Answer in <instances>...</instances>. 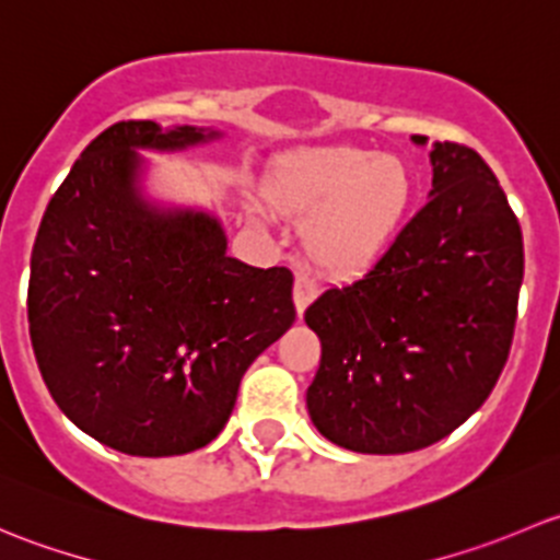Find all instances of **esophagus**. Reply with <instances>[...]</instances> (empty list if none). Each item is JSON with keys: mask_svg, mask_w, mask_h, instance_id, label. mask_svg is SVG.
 Returning a JSON list of instances; mask_svg holds the SVG:
<instances>
[{"mask_svg": "<svg viewBox=\"0 0 560 560\" xmlns=\"http://www.w3.org/2000/svg\"><path fill=\"white\" fill-rule=\"evenodd\" d=\"M314 295H316V281L308 273H298L295 276V308H298V314L306 312V306L314 301Z\"/></svg>", "mask_w": 560, "mask_h": 560, "instance_id": "34e87169", "label": "esophagus"}]
</instances>
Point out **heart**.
<instances>
[{
    "mask_svg": "<svg viewBox=\"0 0 560 560\" xmlns=\"http://www.w3.org/2000/svg\"><path fill=\"white\" fill-rule=\"evenodd\" d=\"M265 191L279 211L312 213L303 248L319 268L347 273L393 241L409 206L411 175L398 156L319 145L279 160Z\"/></svg>",
    "mask_w": 560,
    "mask_h": 560,
    "instance_id": "1",
    "label": "heart"
}]
</instances>
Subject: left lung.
Here are the masks:
<instances>
[{"label": "left lung", "instance_id": "8db88e82", "mask_svg": "<svg viewBox=\"0 0 560 560\" xmlns=\"http://www.w3.org/2000/svg\"><path fill=\"white\" fill-rule=\"evenodd\" d=\"M431 165V200L387 252L306 308L322 341L308 415L352 453H415L450 436L488 400L510 358L521 222L474 149L436 143Z\"/></svg>", "mask_w": 560, "mask_h": 560}]
</instances>
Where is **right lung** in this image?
Instances as JSON below:
<instances>
[{"label":"right lung","mask_w":560,"mask_h":560,"mask_svg":"<svg viewBox=\"0 0 560 560\" xmlns=\"http://www.w3.org/2000/svg\"><path fill=\"white\" fill-rule=\"evenodd\" d=\"M217 138L197 127L118 121L61 180L32 246V349L56 406L127 455L206 447L241 380L295 322L292 273L228 257L208 213L140 200L138 149Z\"/></svg>","instance_id":"right-lung-1"}]
</instances>
